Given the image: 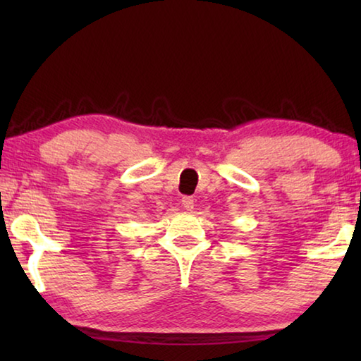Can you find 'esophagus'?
Segmentation results:
<instances>
[{
	"label": "esophagus",
	"instance_id": "obj_1",
	"mask_svg": "<svg viewBox=\"0 0 361 361\" xmlns=\"http://www.w3.org/2000/svg\"><path fill=\"white\" fill-rule=\"evenodd\" d=\"M181 204L188 212H191L194 209V199L191 197V195H185V197L181 199Z\"/></svg>",
	"mask_w": 361,
	"mask_h": 361
}]
</instances>
